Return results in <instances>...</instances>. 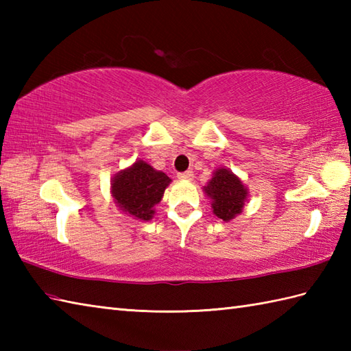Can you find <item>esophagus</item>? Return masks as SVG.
I'll return each mask as SVG.
<instances>
[{
  "mask_svg": "<svg viewBox=\"0 0 351 351\" xmlns=\"http://www.w3.org/2000/svg\"><path fill=\"white\" fill-rule=\"evenodd\" d=\"M193 176H195V173H193L191 170H185V171H180V173H178V178L182 181H191Z\"/></svg>",
  "mask_w": 351,
  "mask_h": 351,
  "instance_id": "esophagus-1",
  "label": "esophagus"
}]
</instances>
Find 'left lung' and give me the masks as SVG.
Wrapping results in <instances>:
<instances>
[{
    "label": "left lung",
    "mask_w": 351,
    "mask_h": 351,
    "mask_svg": "<svg viewBox=\"0 0 351 351\" xmlns=\"http://www.w3.org/2000/svg\"><path fill=\"white\" fill-rule=\"evenodd\" d=\"M205 193L213 199L214 214L225 221L241 213L247 197V190L244 189L243 182L226 169L215 171L205 187Z\"/></svg>",
    "instance_id": "obj_1"
}]
</instances>
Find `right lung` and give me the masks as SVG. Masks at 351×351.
<instances>
[{"mask_svg": "<svg viewBox=\"0 0 351 351\" xmlns=\"http://www.w3.org/2000/svg\"><path fill=\"white\" fill-rule=\"evenodd\" d=\"M170 181L166 173L155 170L145 161H137L114 176L111 193L122 211L140 220H151L155 213L154 206L161 200Z\"/></svg>", "mask_w": 351, "mask_h": 351, "instance_id": "obj_1", "label": "right lung"}]
</instances>
